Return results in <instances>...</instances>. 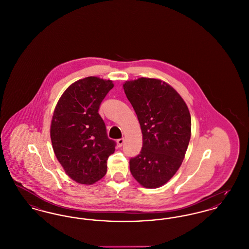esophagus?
Wrapping results in <instances>:
<instances>
[{
    "label": "esophagus",
    "mask_w": 249,
    "mask_h": 249,
    "mask_svg": "<svg viewBox=\"0 0 249 249\" xmlns=\"http://www.w3.org/2000/svg\"><path fill=\"white\" fill-rule=\"evenodd\" d=\"M123 142H124V139H123V138H121V139H118V140H117V143H118V145H119V147H120V146H122Z\"/></svg>",
    "instance_id": "1"
}]
</instances>
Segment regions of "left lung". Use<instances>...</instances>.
Wrapping results in <instances>:
<instances>
[{
    "label": "left lung",
    "instance_id": "1",
    "mask_svg": "<svg viewBox=\"0 0 249 249\" xmlns=\"http://www.w3.org/2000/svg\"><path fill=\"white\" fill-rule=\"evenodd\" d=\"M123 89L142 134V150L130 159V173L143 188H160L185 158L191 136L190 110L178 91L160 79L128 80Z\"/></svg>",
    "mask_w": 249,
    "mask_h": 249
}]
</instances>
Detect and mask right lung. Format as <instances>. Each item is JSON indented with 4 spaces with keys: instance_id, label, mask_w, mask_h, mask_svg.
I'll return each instance as SVG.
<instances>
[{
    "instance_id": "right-lung-1",
    "label": "right lung",
    "mask_w": 249,
    "mask_h": 249,
    "mask_svg": "<svg viewBox=\"0 0 249 249\" xmlns=\"http://www.w3.org/2000/svg\"><path fill=\"white\" fill-rule=\"evenodd\" d=\"M112 80L89 76L71 84L53 112L50 138L55 156L73 181L92 185L107 174V159L115 152L98 110Z\"/></svg>"
}]
</instances>
